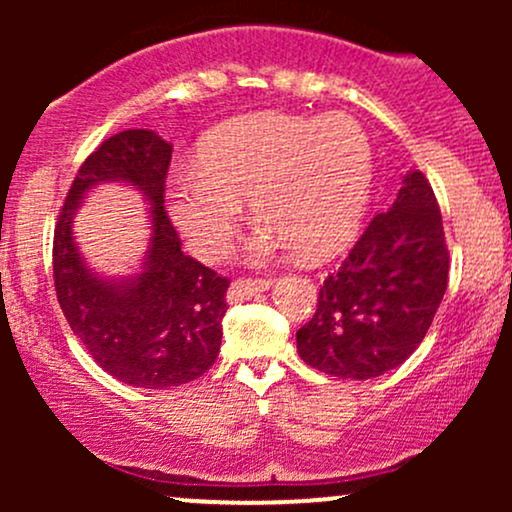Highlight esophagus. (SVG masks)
Masks as SVG:
<instances>
[{"instance_id": "esophagus-1", "label": "esophagus", "mask_w": 512, "mask_h": 512, "mask_svg": "<svg viewBox=\"0 0 512 512\" xmlns=\"http://www.w3.org/2000/svg\"><path fill=\"white\" fill-rule=\"evenodd\" d=\"M272 286V279H238L233 281L231 289H228V301H248V298L255 296L257 291H267Z\"/></svg>"}]
</instances>
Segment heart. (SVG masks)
I'll list each match as a JSON object with an SVG mask.
<instances>
[{"instance_id":"obj_1","label":"heart","mask_w":512,"mask_h":512,"mask_svg":"<svg viewBox=\"0 0 512 512\" xmlns=\"http://www.w3.org/2000/svg\"><path fill=\"white\" fill-rule=\"evenodd\" d=\"M370 182L373 149L354 117L264 113L228 122L204 139L195 170L170 178L168 211L204 260L228 248L243 199L262 219L252 255L296 248L303 257H325L356 233Z\"/></svg>"}]
</instances>
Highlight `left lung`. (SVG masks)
<instances>
[{
    "instance_id": "obj_1",
    "label": "left lung",
    "mask_w": 512,
    "mask_h": 512,
    "mask_svg": "<svg viewBox=\"0 0 512 512\" xmlns=\"http://www.w3.org/2000/svg\"><path fill=\"white\" fill-rule=\"evenodd\" d=\"M448 269L438 199L414 170L320 286L315 315L296 332L298 354L334 378L370 380L397 368L424 342Z\"/></svg>"
}]
</instances>
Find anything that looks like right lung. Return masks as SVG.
I'll return each mask as SVG.
<instances>
[{
	"instance_id": "obj_1",
	"label": "right lung",
	"mask_w": 512,
	"mask_h": 512,
	"mask_svg": "<svg viewBox=\"0 0 512 512\" xmlns=\"http://www.w3.org/2000/svg\"><path fill=\"white\" fill-rule=\"evenodd\" d=\"M170 151L173 146L151 129H125L101 142L81 163L52 240L57 301L72 332L105 373L146 390L192 383L214 366L231 284L180 250L178 231L163 209ZM105 179L129 181L152 202L145 269L120 282L93 275L71 236L80 199Z\"/></svg>"
}]
</instances>
